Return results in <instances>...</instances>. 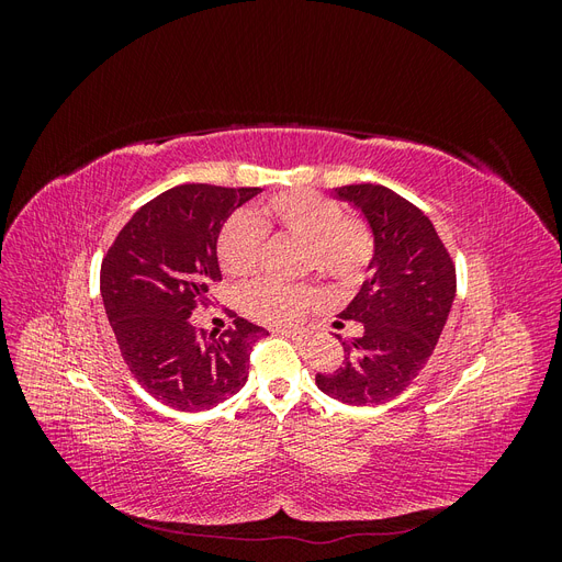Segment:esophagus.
<instances>
[{
    "instance_id": "1",
    "label": "esophagus",
    "mask_w": 562,
    "mask_h": 562,
    "mask_svg": "<svg viewBox=\"0 0 562 562\" xmlns=\"http://www.w3.org/2000/svg\"><path fill=\"white\" fill-rule=\"evenodd\" d=\"M279 335H285V337H291V339H302L304 335L300 333V330H285V328H281V330H277Z\"/></svg>"
}]
</instances>
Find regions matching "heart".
<instances>
[{"mask_svg": "<svg viewBox=\"0 0 562 562\" xmlns=\"http://www.w3.org/2000/svg\"><path fill=\"white\" fill-rule=\"evenodd\" d=\"M302 241V267L335 285H351L368 269L375 236L361 215L314 190H288L267 199L252 213H234L217 236V262L227 277H248L260 260L265 234ZM318 302L312 283L255 281L244 295L246 312L269 326H295Z\"/></svg>", "mask_w": 562, "mask_h": 562, "instance_id": "1", "label": "heart"}]
</instances>
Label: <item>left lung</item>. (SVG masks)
<instances>
[{
	"label": "left lung",
	"instance_id": "1",
	"mask_svg": "<svg viewBox=\"0 0 562 562\" xmlns=\"http://www.w3.org/2000/svg\"><path fill=\"white\" fill-rule=\"evenodd\" d=\"M335 192L368 217L375 255L359 295L339 314L363 323V335H337L345 361L318 372L316 384L349 405H380L405 391L434 353L457 291L454 262L431 220L389 187L361 182Z\"/></svg>",
	"mask_w": 562,
	"mask_h": 562
}]
</instances>
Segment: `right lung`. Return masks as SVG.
I'll return each instance as SVG.
<instances>
[{"label":"right lung","mask_w":562,"mask_h":562,"mask_svg":"<svg viewBox=\"0 0 562 562\" xmlns=\"http://www.w3.org/2000/svg\"><path fill=\"white\" fill-rule=\"evenodd\" d=\"M258 192L201 182L166 190L133 213L100 265V295L124 363L176 411H209L234 396L248 380L252 345L267 335L236 314L220 335L190 323L213 302L223 223Z\"/></svg>","instance_id":"right-lung-1"}]
</instances>
